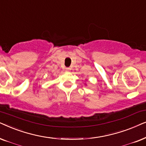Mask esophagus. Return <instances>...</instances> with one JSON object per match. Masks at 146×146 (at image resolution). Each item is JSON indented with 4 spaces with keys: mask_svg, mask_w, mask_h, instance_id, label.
<instances>
[{
    "mask_svg": "<svg viewBox=\"0 0 146 146\" xmlns=\"http://www.w3.org/2000/svg\"><path fill=\"white\" fill-rule=\"evenodd\" d=\"M65 69H66V71H69L70 70H71V68H70V67H66Z\"/></svg>",
    "mask_w": 146,
    "mask_h": 146,
    "instance_id": "1",
    "label": "esophagus"
}]
</instances>
